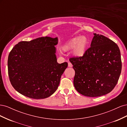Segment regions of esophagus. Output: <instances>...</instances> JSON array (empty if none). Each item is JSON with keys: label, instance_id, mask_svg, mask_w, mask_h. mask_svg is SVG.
Listing matches in <instances>:
<instances>
[{"label": "esophagus", "instance_id": "esophagus-1", "mask_svg": "<svg viewBox=\"0 0 127 127\" xmlns=\"http://www.w3.org/2000/svg\"><path fill=\"white\" fill-rule=\"evenodd\" d=\"M72 66V64H71V63H70V62H69V63H68V67H71Z\"/></svg>", "mask_w": 127, "mask_h": 127}]
</instances>
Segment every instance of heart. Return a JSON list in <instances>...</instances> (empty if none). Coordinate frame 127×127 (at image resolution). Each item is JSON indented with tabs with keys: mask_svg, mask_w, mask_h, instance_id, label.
Here are the masks:
<instances>
[{
	"mask_svg": "<svg viewBox=\"0 0 127 127\" xmlns=\"http://www.w3.org/2000/svg\"><path fill=\"white\" fill-rule=\"evenodd\" d=\"M88 44V40L85 36L76 37L71 41L69 43L65 45V49H69L74 47L73 53L76 56H81L85 53Z\"/></svg>",
	"mask_w": 127,
	"mask_h": 127,
	"instance_id": "heart-1",
	"label": "heart"
}]
</instances>
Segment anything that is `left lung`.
<instances>
[{
  "instance_id": "1",
  "label": "left lung",
  "mask_w": 127,
  "mask_h": 127,
  "mask_svg": "<svg viewBox=\"0 0 127 127\" xmlns=\"http://www.w3.org/2000/svg\"><path fill=\"white\" fill-rule=\"evenodd\" d=\"M91 47L83 56L70 58L75 71L74 85L80 94L97 97L110 93L118 82L122 68L120 51L113 41L94 33Z\"/></svg>"
}]
</instances>
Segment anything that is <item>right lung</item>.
Returning a JSON list of instances; mask_svg holds the SVG:
<instances>
[{
    "label": "right lung",
    "mask_w": 127,
    "mask_h": 127,
    "mask_svg": "<svg viewBox=\"0 0 127 127\" xmlns=\"http://www.w3.org/2000/svg\"><path fill=\"white\" fill-rule=\"evenodd\" d=\"M57 37L45 36L14 46L8 56V71L15 90L34 99L45 98L55 93L68 66L67 62L57 63Z\"/></svg>",
    "instance_id": "add662e5"
}]
</instances>
